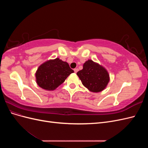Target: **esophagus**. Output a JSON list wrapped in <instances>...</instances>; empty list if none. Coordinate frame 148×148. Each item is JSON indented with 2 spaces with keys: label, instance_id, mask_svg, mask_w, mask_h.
<instances>
[{
  "label": "esophagus",
  "instance_id": "1",
  "mask_svg": "<svg viewBox=\"0 0 148 148\" xmlns=\"http://www.w3.org/2000/svg\"><path fill=\"white\" fill-rule=\"evenodd\" d=\"M78 71V69H74V71H75V73H77Z\"/></svg>",
  "mask_w": 148,
  "mask_h": 148
}]
</instances>
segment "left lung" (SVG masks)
<instances>
[{
  "label": "left lung",
  "mask_w": 148,
  "mask_h": 148,
  "mask_svg": "<svg viewBox=\"0 0 148 148\" xmlns=\"http://www.w3.org/2000/svg\"><path fill=\"white\" fill-rule=\"evenodd\" d=\"M77 74L84 86L94 92L102 91L109 82V75L107 70L91 60L85 62L83 69Z\"/></svg>",
  "instance_id": "1"
}]
</instances>
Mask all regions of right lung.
I'll use <instances>...</instances> for the list:
<instances>
[{
	"instance_id": "right-lung-1",
	"label": "right lung",
	"mask_w": 148,
	"mask_h": 148,
	"mask_svg": "<svg viewBox=\"0 0 148 148\" xmlns=\"http://www.w3.org/2000/svg\"><path fill=\"white\" fill-rule=\"evenodd\" d=\"M73 72L67 62L57 58L44 62L39 66L36 73V83L46 90H54Z\"/></svg>"
}]
</instances>
